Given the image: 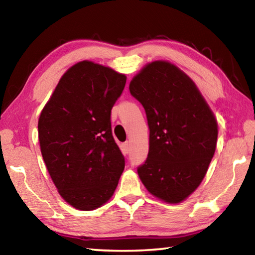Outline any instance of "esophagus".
<instances>
[{"label":"esophagus","mask_w":255,"mask_h":255,"mask_svg":"<svg viewBox=\"0 0 255 255\" xmlns=\"http://www.w3.org/2000/svg\"><path fill=\"white\" fill-rule=\"evenodd\" d=\"M123 150H124L125 154H128L129 152H130V143H129L128 140L125 141V143H124V145H123Z\"/></svg>","instance_id":"esophagus-1"}]
</instances>
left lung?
I'll return each mask as SVG.
<instances>
[{
    "mask_svg": "<svg viewBox=\"0 0 255 255\" xmlns=\"http://www.w3.org/2000/svg\"><path fill=\"white\" fill-rule=\"evenodd\" d=\"M129 91L144 107L149 128L148 155L138 175L153 196L179 204L199 187L214 156L215 116L193 81L164 60L147 64Z\"/></svg>",
    "mask_w": 255,
    "mask_h": 255,
    "instance_id": "8db88e82",
    "label": "left lung"
}]
</instances>
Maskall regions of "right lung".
I'll return each instance as SVG.
<instances>
[{
	"mask_svg": "<svg viewBox=\"0 0 255 255\" xmlns=\"http://www.w3.org/2000/svg\"><path fill=\"white\" fill-rule=\"evenodd\" d=\"M126 75L83 60L59 80L38 122L47 170L59 195L80 210L110 199L125 169L111 130V109Z\"/></svg>",
	"mask_w": 255,
	"mask_h": 255,
	"instance_id": "1",
	"label": "right lung"
}]
</instances>
